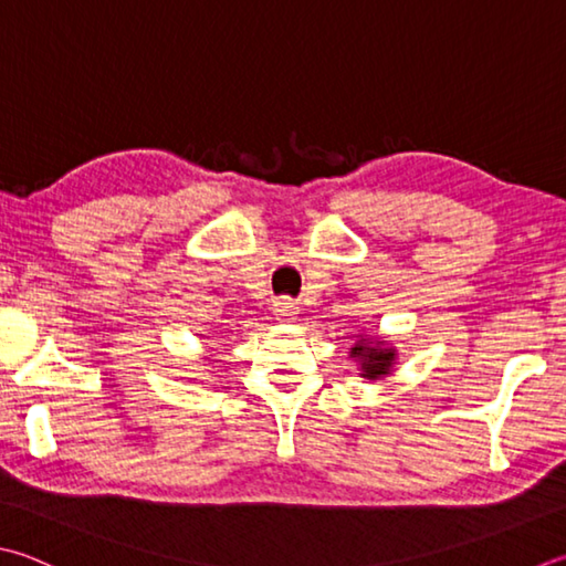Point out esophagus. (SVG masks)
Here are the masks:
<instances>
[{
  "instance_id": "obj_1",
  "label": "esophagus",
  "mask_w": 566,
  "mask_h": 566,
  "mask_svg": "<svg viewBox=\"0 0 566 566\" xmlns=\"http://www.w3.org/2000/svg\"><path fill=\"white\" fill-rule=\"evenodd\" d=\"M272 306H274V316L284 318V322H290V318L300 314V306H296V302L290 300V296H282V300H276Z\"/></svg>"
}]
</instances>
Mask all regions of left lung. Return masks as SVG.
Here are the masks:
<instances>
[{"instance_id":"left-lung-1","label":"left lung","mask_w":566,"mask_h":566,"mask_svg":"<svg viewBox=\"0 0 566 566\" xmlns=\"http://www.w3.org/2000/svg\"><path fill=\"white\" fill-rule=\"evenodd\" d=\"M348 356L358 364V376L366 378V381H381L394 371L398 352L386 338L358 332L352 348H348Z\"/></svg>"}]
</instances>
